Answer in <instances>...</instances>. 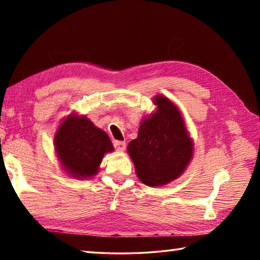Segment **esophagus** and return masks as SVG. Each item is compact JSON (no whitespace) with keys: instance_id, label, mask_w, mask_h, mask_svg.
<instances>
[{"instance_id":"esophagus-1","label":"esophagus","mask_w":260,"mask_h":260,"mask_svg":"<svg viewBox=\"0 0 260 260\" xmlns=\"http://www.w3.org/2000/svg\"><path fill=\"white\" fill-rule=\"evenodd\" d=\"M113 147H114V149H116V150H118V151H124L125 149H126V143L122 142V141L114 140V141H113Z\"/></svg>"}]
</instances>
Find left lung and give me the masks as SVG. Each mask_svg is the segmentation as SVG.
Listing matches in <instances>:
<instances>
[{"label":"left lung","instance_id":"8db88e82","mask_svg":"<svg viewBox=\"0 0 260 260\" xmlns=\"http://www.w3.org/2000/svg\"><path fill=\"white\" fill-rule=\"evenodd\" d=\"M155 104L156 113L141 122L138 139L127 148L139 179L151 187L177 179L192 156V141L177 107L162 96H156Z\"/></svg>","mask_w":260,"mask_h":260}]
</instances>
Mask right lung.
<instances>
[{
    "label": "right lung",
    "mask_w": 260,
    "mask_h": 260,
    "mask_svg": "<svg viewBox=\"0 0 260 260\" xmlns=\"http://www.w3.org/2000/svg\"><path fill=\"white\" fill-rule=\"evenodd\" d=\"M55 148L65 170L74 178H90L99 171L104 153L113 150L111 140L89 119L71 114L55 135Z\"/></svg>",
    "instance_id": "obj_1"
}]
</instances>
